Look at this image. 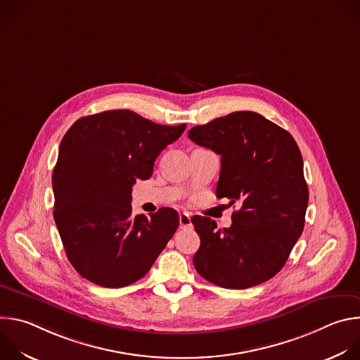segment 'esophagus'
I'll return each instance as SVG.
<instances>
[{"label":"esophagus","mask_w":360,"mask_h":360,"mask_svg":"<svg viewBox=\"0 0 360 360\" xmlns=\"http://www.w3.org/2000/svg\"><path fill=\"white\" fill-rule=\"evenodd\" d=\"M179 225H181V228H189L191 226V215L188 212H182L179 215Z\"/></svg>","instance_id":"34e87169"}]
</instances>
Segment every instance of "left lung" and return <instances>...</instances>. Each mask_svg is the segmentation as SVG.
Masks as SVG:
<instances>
[{
	"mask_svg": "<svg viewBox=\"0 0 360 360\" xmlns=\"http://www.w3.org/2000/svg\"><path fill=\"white\" fill-rule=\"evenodd\" d=\"M188 138L221 155L217 198L239 202L232 225L192 217L200 238L196 272L214 285L246 289L274 278L304 226L309 192L293 136L258 112L239 111L189 129Z\"/></svg>",
	"mask_w": 360,
	"mask_h": 360,
	"instance_id": "8db88e82",
	"label": "left lung"
}]
</instances>
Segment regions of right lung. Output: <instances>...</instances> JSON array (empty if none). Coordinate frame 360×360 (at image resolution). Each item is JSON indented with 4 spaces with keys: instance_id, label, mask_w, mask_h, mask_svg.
Wrapping results in <instances>:
<instances>
[{
    "instance_id": "right-lung-1",
    "label": "right lung",
    "mask_w": 360,
    "mask_h": 360,
    "mask_svg": "<svg viewBox=\"0 0 360 360\" xmlns=\"http://www.w3.org/2000/svg\"><path fill=\"white\" fill-rule=\"evenodd\" d=\"M186 125L152 122L134 111L82 117L60 143L53 172L54 219L75 271L104 288H124L146 275L179 215L161 208L132 215V186L149 179L153 162Z\"/></svg>"
}]
</instances>
